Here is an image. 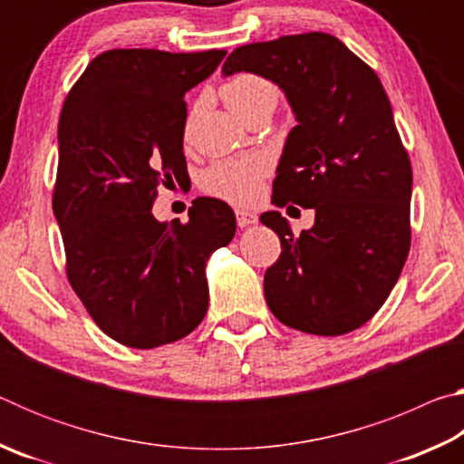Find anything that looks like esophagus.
<instances>
[{
  "mask_svg": "<svg viewBox=\"0 0 464 464\" xmlns=\"http://www.w3.org/2000/svg\"><path fill=\"white\" fill-rule=\"evenodd\" d=\"M235 217H237V225L239 227H249L257 223V217L254 213H249L246 208H235Z\"/></svg>",
  "mask_w": 464,
  "mask_h": 464,
  "instance_id": "obj_1",
  "label": "esophagus"
}]
</instances>
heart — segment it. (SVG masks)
<instances>
[{
    "mask_svg": "<svg viewBox=\"0 0 464 464\" xmlns=\"http://www.w3.org/2000/svg\"><path fill=\"white\" fill-rule=\"evenodd\" d=\"M221 96L235 114L249 119L260 110H272L278 104V88L268 77L241 72L221 85ZM270 163L264 155L251 153L241 157H227L208 166L202 174V188L210 196L233 204H249L257 200L262 182L268 174Z\"/></svg>",
    "mask_w": 464,
    "mask_h": 464,
    "instance_id": "b5f03b06",
    "label": "heart"
}]
</instances>
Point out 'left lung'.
I'll return each mask as SVG.
<instances>
[{"instance_id": "1", "label": "left lung", "mask_w": 464, "mask_h": 464, "mask_svg": "<svg viewBox=\"0 0 464 464\" xmlns=\"http://www.w3.org/2000/svg\"><path fill=\"white\" fill-rule=\"evenodd\" d=\"M237 72L278 83L298 121L274 204L315 208V225L298 237L276 210L260 217L282 247L266 270V303L298 332L348 334L382 307L411 246L413 171L387 92L371 65L325 33L243 44L223 65L225 75Z\"/></svg>"}]
</instances>
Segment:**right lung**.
Instances as JSON below:
<instances>
[{"mask_svg": "<svg viewBox=\"0 0 464 464\" xmlns=\"http://www.w3.org/2000/svg\"><path fill=\"white\" fill-rule=\"evenodd\" d=\"M227 51L112 49L69 90L59 119L53 213L67 280L106 335L139 350L186 337L208 309L204 266L235 235L229 204L198 198L160 223L161 186L188 182L184 93Z\"/></svg>", "mask_w": 464, "mask_h": 464, "instance_id": "1", "label": "right lung"}]
</instances>
